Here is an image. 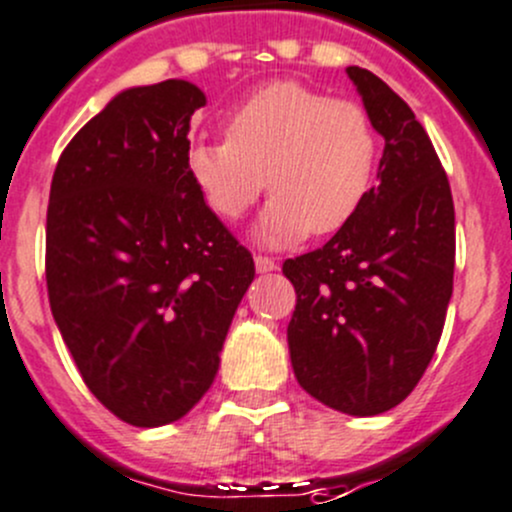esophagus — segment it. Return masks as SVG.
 <instances>
[{"instance_id": "34e87169", "label": "esophagus", "mask_w": 512, "mask_h": 512, "mask_svg": "<svg viewBox=\"0 0 512 512\" xmlns=\"http://www.w3.org/2000/svg\"><path fill=\"white\" fill-rule=\"evenodd\" d=\"M255 270L260 272V275H267V272H275L277 270V262L272 260V257L255 255Z\"/></svg>"}]
</instances>
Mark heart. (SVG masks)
Segmentation results:
<instances>
[{
  "mask_svg": "<svg viewBox=\"0 0 512 512\" xmlns=\"http://www.w3.org/2000/svg\"><path fill=\"white\" fill-rule=\"evenodd\" d=\"M374 123L359 103L294 81L262 86L227 118V138L188 148V173L223 220H240L262 190L257 223L270 247L329 235L352 223L374 183Z\"/></svg>",
  "mask_w": 512,
  "mask_h": 512,
  "instance_id": "obj_1",
  "label": "heart"
}]
</instances>
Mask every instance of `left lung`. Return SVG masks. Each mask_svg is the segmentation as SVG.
<instances>
[{
    "label": "left lung",
    "instance_id": "obj_1",
    "mask_svg": "<svg viewBox=\"0 0 512 512\" xmlns=\"http://www.w3.org/2000/svg\"><path fill=\"white\" fill-rule=\"evenodd\" d=\"M384 138L376 185L319 250L287 260V327L299 386L334 411L376 416L414 391L453 294L456 213L446 170L414 111L379 76L349 66Z\"/></svg>",
    "mask_w": 512,
    "mask_h": 512
}]
</instances>
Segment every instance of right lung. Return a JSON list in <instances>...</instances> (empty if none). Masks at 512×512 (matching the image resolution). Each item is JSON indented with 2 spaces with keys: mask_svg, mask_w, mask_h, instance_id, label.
I'll use <instances>...</instances> for the list:
<instances>
[{
  "mask_svg": "<svg viewBox=\"0 0 512 512\" xmlns=\"http://www.w3.org/2000/svg\"><path fill=\"white\" fill-rule=\"evenodd\" d=\"M203 106L183 79L121 91L51 180V314L91 394L131 426H165L203 399L255 277L188 173L190 116Z\"/></svg>",
  "mask_w": 512,
  "mask_h": 512,
  "instance_id": "obj_1",
  "label": "right lung"
}]
</instances>
